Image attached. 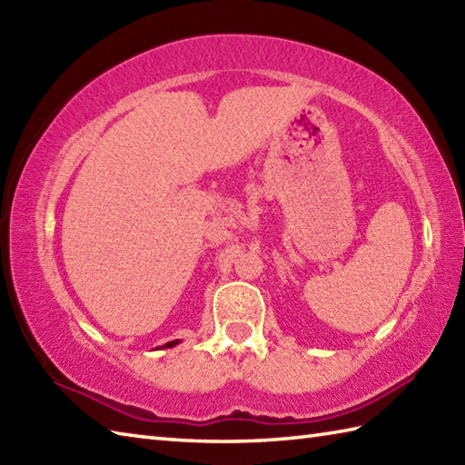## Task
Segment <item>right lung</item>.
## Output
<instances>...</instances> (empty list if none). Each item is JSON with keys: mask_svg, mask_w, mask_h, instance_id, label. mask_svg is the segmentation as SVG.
Returning a JSON list of instances; mask_svg holds the SVG:
<instances>
[{"mask_svg": "<svg viewBox=\"0 0 465 465\" xmlns=\"http://www.w3.org/2000/svg\"><path fill=\"white\" fill-rule=\"evenodd\" d=\"M175 343H177V341H167V343L163 345V348H172V345H175Z\"/></svg>", "mask_w": 465, "mask_h": 465, "instance_id": "1", "label": "right lung"}]
</instances>
